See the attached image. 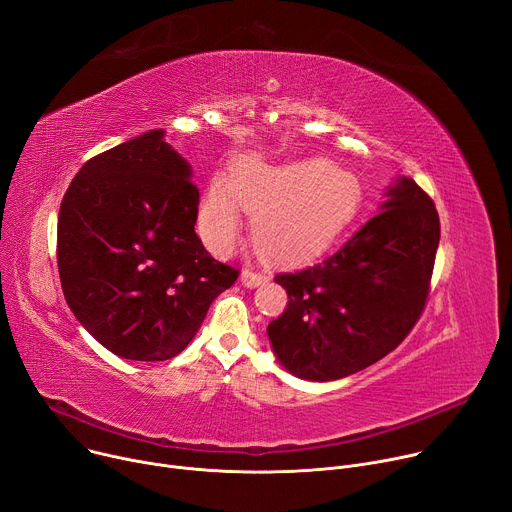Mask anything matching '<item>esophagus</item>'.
I'll return each instance as SVG.
<instances>
[{"mask_svg": "<svg viewBox=\"0 0 512 512\" xmlns=\"http://www.w3.org/2000/svg\"><path fill=\"white\" fill-rule=\"evenodd\" d=\"M241 282L245 288H257L261 284L267 282V275L261 273V271H255L253 267H247L243 273H241Z\"/></svg>", "mask_w": 512, "mask_h": 512, "instance_id": "34e87169", "label": "esophagus"}]
</instances>
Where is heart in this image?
Listing matches in <instances>:
<instances>
[{
  "label": "heart",
  "mask_w": 512,
  "mask_h": 512,
  "mask_svg": "<svg viewBox=\"0 0 512 512\" xmlns=\"http://www.w3.org/2000/svg\"><path fill=\"white\" fill-rule=\"evenodd\" d=\"M359 179L331 161L312 157L288 165L239 163L214 179L200 202V232L226 255L241 232V208L255 214L253 235L273 257H308L329 245L355 216Z\"/></svg>",
  "instance_id": "obj_1"
}]
</instances>
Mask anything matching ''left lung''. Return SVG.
I'll return each instance as SVG.
<instances>
[{"label": "left lung", "mask_w": 512, "mask_h": 512, "mask_svg": "<svg viewBox=\"0 0 512 512\" xmlns=\"http://www.w3.org/2000/svg\"><path fill=\"white\" fill-rule=\"evenodd\" d=\"M369 218L331 257L275 275L288 306L269 322L273 353L290 374L333 382L394 351L421 316L441 226L433 200L410 177L386 192Z\"/></svg>", "instance_id": "obj_1"}]
</instances>
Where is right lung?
Masks as SVG:
<instances>
[{"label": "right lung", "instance_id": "right-lung-1", "mask_svg": "<svg viewBox=\"0 0 512 512\" xmlns=\"http://www.w3.org/2000/svg\"><path fill=\"white\" fill-rule=\"evenodd\" d=\"M200 192L165 130L89 159L61 202L57 261L81 327L132 361H165L188 347L216 296L239 271L196 235Z\"/></svg>", "mask_w": 512, "mask_h": 512}]
</instances>
